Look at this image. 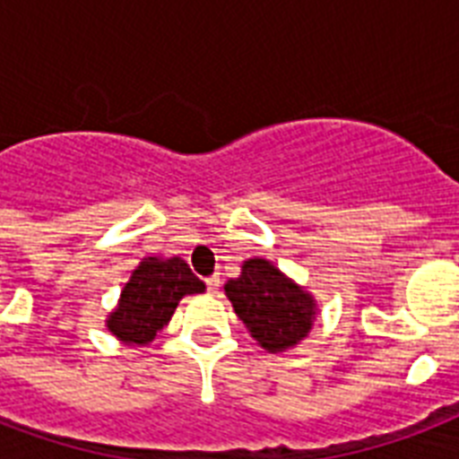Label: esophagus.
Masks as SVG:
<instances>
[{"instance_id":"esophagus-1","label":"esophagus","mask_w":459,"mask_h":459,"mask_svg":"<svg viewBox=\"0 0 459 459\" xmlns=\"http://www.w3.org/2000/svg\"><path fill=\"white\" fill-rule=\"evenodd\" d=\"M219 286H221V279L219 276H209L207 279V288H209V293H219Z\"/></svg>"}]
</instances>
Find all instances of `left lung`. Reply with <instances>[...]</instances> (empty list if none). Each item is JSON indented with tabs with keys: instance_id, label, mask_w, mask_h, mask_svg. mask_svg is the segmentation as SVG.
Returning <instances> with one entry per match:
<instances>
[{
	"instance_id": "1",
	"label": "left lung",
	"mask_w": 459,
	"mask_h": 459,
	"mask_svg": "<svg viewBox=\"0 0 459 459\" xmlns=\"http://www.w3.org/2000/svg\"><path fill=\"white\" fill-rule=\"evenodd\" d=\"M223 290L238 319L266 352L300 345L319 314L314 295L264 257L245 259L240 276L226 281Z\"/></svg>"
}]
</instances>
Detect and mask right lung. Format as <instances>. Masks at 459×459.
Wrapping results in <instances>:
<instances>
[{
	"label": "right lung",
	"instance_id": "add662e5",
	"mask_svg": "<svg viewBox=\"0 0 459 459\" xmlns=\"http://www.w3.org/2000/svg\"><path fill=\"white\" fill-rule=\"evenodd\" d=\"M195 293H204V283L190 272L186 259L145 257L107 314V328L124 345L143 348L171 321L178 302Z\"/></svg>",
	"mask_w": 459,
	"mask_h": 459
}]
</instances>
